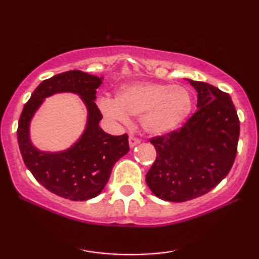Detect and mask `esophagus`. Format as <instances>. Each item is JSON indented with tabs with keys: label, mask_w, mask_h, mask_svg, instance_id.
Returning a JSON list of instances; mask_svg holds the SVG:
<instances>
[{
	"label": "esophagus",
	"mask_w": 259,
	"mask_h": 259,
	"mask_svg": "<svg viewBox=\"0 0 259 259\" xmlns=\"http://www.w3.org/2000/svg\"><path fill=\"white\" fill-rule=\"evenodd\" d=\"M128 143H130V146L131 147H134V146H136V145H138V144L140 143V139H139V138L134 137V136H131L130 139H128Z\"/></svg>",
	"instance_id": "1"
}]
</instances>
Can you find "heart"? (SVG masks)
I'll return each instance as SVG.
<instances>
[{
    "label": "heart",
    "mask_w": 259,
    "mask_h": 259,
    "mask_svg": "<svg viewBox=\"0 0 259 259\" xmlns=\"http://www.w3.org/2000/svg\"><path fill=\"white\" fill-rule=\"evenodd\" d=\"M98 105L109 118L126 121L127 115L140 116L146 132L162 134L182 125L192 108V98L189 90L179 84L132 82L116 92L115 101L101 98Z\"/></svg>",
    "instance_id": "obj_1"
}]
</instances>
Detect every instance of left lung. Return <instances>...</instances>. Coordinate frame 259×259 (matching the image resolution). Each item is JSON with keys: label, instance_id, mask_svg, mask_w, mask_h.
<instances>
[{"label": "left lung", "instance_id": "1", "mask_svg": "<svg viewBox=\"0 0 259 259\" xmlns=\"http://www.w3.org/2000/svg\"><path fill=\"white\" fill-rule=\"evenodd\" d=\"M198 109L179 128L153 137L157 158L146 183L160 199L182 203L203 196L231 169L239 139V119L231 97L217 87L190 80Z\"/></svg>", "mask_w": 259, "mask_h": 259}]
</instances>
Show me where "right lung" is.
<instances>
[{"instance_id": "add662e5", "label": "right lung", "mask_w": 259, "mask_h": 259, "mask_svg": "<svg viewBox=\"0 0 259 259\" xmlns=\"http://www.w3.org/2000/svg\"><path fill=\"white\" fill-rule=\"evenodd\" d=\"M101 79L81 70H69L44 80L24 105L19 120L17 141L24 164L41 185L69 200L82 201L100 194L113 166L130 151L126 133L111 136L99 126L102 114L94 100ZM60 91L80 95L89 109L88 127L72 149L60 154H45L31 145L29 122L43 99Z\"/></svg>"}]
</instances>
